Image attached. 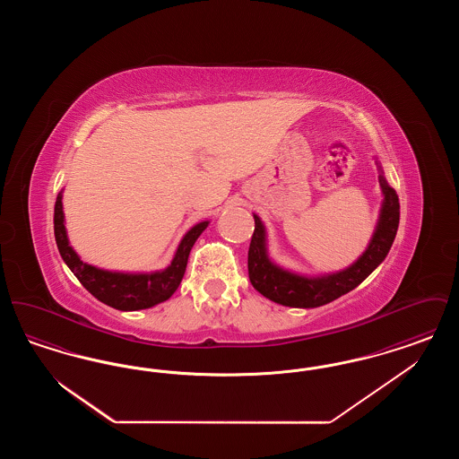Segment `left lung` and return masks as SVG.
<instances>
[{
  "instance_id": "1",
  "label": "left lung",
  "mask_w": 459,
  "mask_h": 459,
  "mask_svg": "<svg viewBox=\"0 0 459 459\" xmlns=\"http://www.w3.org/2000/svg\"><path fill=\"white\" fill-rule=\"evenodd\" d=\"M378 182L384 195L378 220L363 255L344 270L324 275H303L277 264L268 255L264 223L255 217V232L247 253V270L253 287L277 305L289 307H318L348 294L361 284L385 260L399 227V197L387 184L378 161Z\"/></svg>"
}]
</instances>
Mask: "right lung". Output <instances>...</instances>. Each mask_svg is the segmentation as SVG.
<instances>
[{"label":"right lung","instance_id":"1","mask_svg":"<svg viewBox=\"0 0 459 459\" xmlns=\"http://www.w3.org/2000/svg\"><path fill=\"white\" fill-rule=\"evenodd\" d=\"M62 197H64V191H60L56 196L53 221H55V239L64 262L72 270V273L79 279V282L84 285L96 299L120 311L146 309L167 301L182 282L189 253L197 238L203 234V230L210 223L208 220H204L196 223L195 227H191L178 242L172 262L163 270L146 272V273L144 272L141 273L111 272V270H103L82 262L81 256L75 253V249L70 246L68 236H66Z\"/></svg>","mask_w":459,"mask_h":459}]
</instances>
